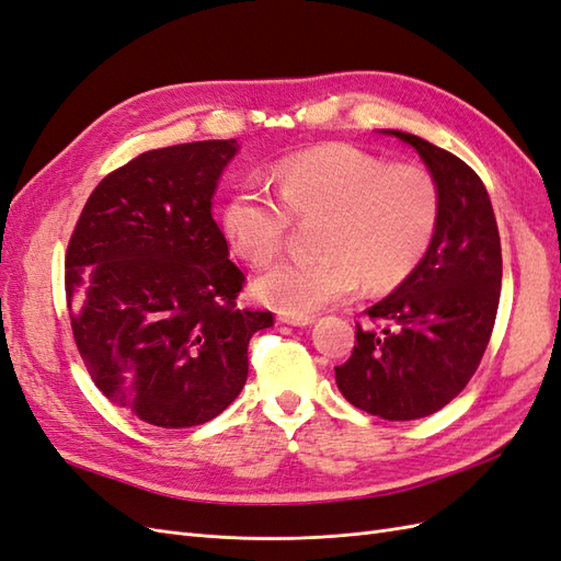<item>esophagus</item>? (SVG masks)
I'll list each match as a JSON object with an SVG mask.
<instances>
[{"instance_id": "1", "label": "esophagus", "mask_w": 561, "mask_h": 561, "mask_svg": "<svg viewBox=\"0 0 561 561\" xmlns=\"http://www.w3.org/2000/svg\"><path fill=\"white\" fill-rule=\"evenodd\" d=\"M277 320L284 322V324H291V327H308V324H312V314H284V312H279Z\"/></svg>"}]
</instances>
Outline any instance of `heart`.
Here are the masks:
<instances>
[{
    "instance_id": "1",
    "label": "heart",
    "mask_w": 561,
    "mask_h": 561,
    "mask_svg": "<svg viewBox=\"0 0 561 561\" xmlns=\"http://www.w3.org/2000/svg\"><path fill=\"white\" fill-rule=\"evenodd\" d=\"M270 196L241 184L222 208V232L243 261L282 253L291 218L312 220L314 253L286 261L255 282L257 298L284 314H308L365 284L381 291L417 267L440 222V192L417 163H386L355 144H322L275 165Z\"/></svg>"
}]
</instances>
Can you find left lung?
<instances>
[{
  "label": "left lung",
  "mask_w": 561,
  "mask_h": 561,
  "mask_svg": "<svg viewBox=\"0 0 561 561\" xmlns=\"http://www.w3.org/2000/svg\"><path fill=\"white\" fill-rule=\"evenodd\" d=\"M422 156L440 192L436 237L398 289L365 310L355 346L334 367L351 405L389 422L428 417L477 371L493 334L502 253L495 213L481 178L450 151L386 130Z\"/></svg>",
  "instance_id": "8db88e82"
}]
</instances>
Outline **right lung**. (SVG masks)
Listing matches in <instances>:
<instances>
[{"instance_id": "right-lung-1", "label": "right lung", "mask_w": 561, "mask_h": 561, "mask_svg": "<svg viewBox=\"0 0 561 561\" xmlns=\"http://www.w3.org/2000/svg\"><path fill=\"white\" fill-rule=\"evenodd\" d=\"M237 139L144 151L96 184L66 251L78 351L113 405L161 428L206 424L249 377V341L272 312L239 308L247 284L213 220Z\"/></svg>"}]
</instances>
